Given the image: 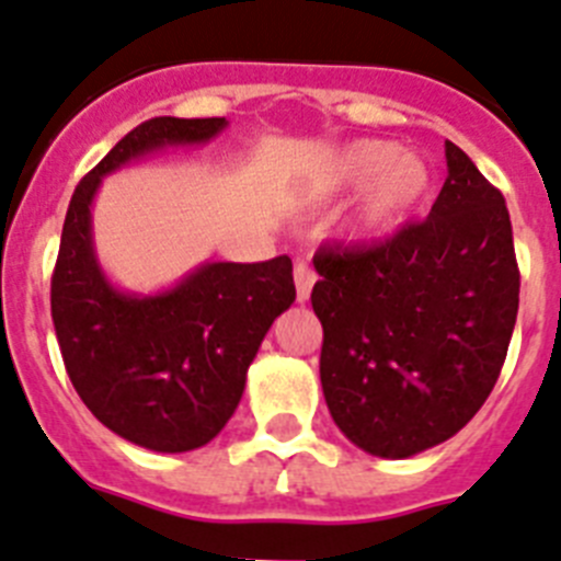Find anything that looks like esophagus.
<instances>
[{"mask_svg":"<svg viewBox=\"0 0 561 561\" xmlns=\"http://www.w3.org/2000/svg\"><path fill=\"white\" fill-rule=\"evenodd\" d=\"M293 279H296V299L305 305L310 299V290L316 285V271L307 265V262H296V268H293Z\"/></svg>","mask_w":561,"mask_h":561,"instance_id":"1","label":"esophagus"}]
</instances>
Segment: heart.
Returning a JSON list of instances; mask_svg holds the SVG:
<instances>
[{
  "mask_svg": "<svg viewBox=\"0 0 561 561\" xmlns=\"http://www.w3.org/2000/svg\"><path fill=\"white\" fill-rule=\"evenodd\" d=\"M355 190L360 195L346 218V234L380 240L400 231L425 204L433 193V170L419 153L386 139H357L337 148L312 181L318 198H341Z\"/></svg>",
  "mask_w": 561,
  "mask_h": 561,
  "instance_id": "1",
  "label": "heart"
}]
</instances>
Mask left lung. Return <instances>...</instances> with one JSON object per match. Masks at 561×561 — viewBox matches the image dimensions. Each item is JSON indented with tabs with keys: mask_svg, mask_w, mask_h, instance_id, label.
Listing matches in <instances>:
<instances>
[{
	"mask_svg": "<svg viewBox=\"0 0 561 561\" xmlns=\"http://www.w3.org/2000/svg\"><path fill=\"white\" fill-rule=\"evenodd\" d=\"M422 224L368 249H318L321 388L368 456L411 458L456 436L497 382L519 305L503 195L458 145Z\"/></svg>",
	"mask_w": 561,
	"mask_h": 561,
	"instance_id": "left-lung-1",
	"label": "left lung"
}]
</instances>
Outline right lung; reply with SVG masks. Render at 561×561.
<instances>
[{
  "label": "right lung",
  "instance_id": "add662e5",
  "mask_svg": "<svg viewBox=\"0 0 561 561\" xmlns=\"http://www.w3.org/2000/svg\"><path fill=\"white\" fill-rule=\"evenodd\" d=\"M226 125H136L80 181L60 234L53 324L69 380L108 431L153 453L195 450L224 431L262 337L296 299L293 262H201L173 287L128 293L100 265L92 204L105 175L156 150L211 142Z\"/></svg>",
  "mask_w": 561,
  "mask_h": 561
}]
</instances>
